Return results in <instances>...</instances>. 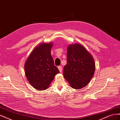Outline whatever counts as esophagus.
I'll use <instances>...</instances> for the list:
<instances>
[{
    "label": "esophagus",
    "instance_id": "obj_1",
    "mask_svg": "<svg viewBox=\"0 0 120 120\" xmlns=\"http://www.w3.org/2000/svg\"><path fill=\"white\" fill-rule=\"evenodd\" d=\"M58 69H59V70L60 71V72H62V71H63L62 67H61V66H59V67H58Z\"/></svg>",
    "mask_w": 120,
    "mask_h": 120
}]
</instances>
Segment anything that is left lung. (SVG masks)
I'll return each mask as SVG.
<instances>
[{"instance_id":"1","label":"left lung","mask_w":120,"mask_h":120,"mask_svg":"<svg viewBox=\"0 0 120 120\" xmlns=\"http://www.w3.org/2000/svg\"><path fill=\"white\" fill-rule=\"evenodd\" d=\"M92 54L81 44L74 43L67 48V63L64 77L72 88L81 89L90 82L95 71Z\"/></svg>"}]
</instances>
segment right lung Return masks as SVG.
Masks as SVG:
<instances>
[{"mask_svg": "<svg viewBox=\"0 0 120 120\" xmlns=\"http://www.w3.org/2000/svg\"><path fill=\"white\" fill-rule=\"evenodd\" d=\"M53 42L41 43L35 46L24 64L25 75L35 89L43 90L49 88L55 75L60 73L54 66L51 55Z\"/></svg>", "mask_w": 120, "mask_h": 120, "instance_id": "right-lung-1", "label": "right lung"}]
</instances>
